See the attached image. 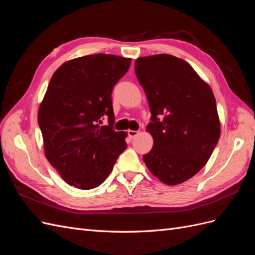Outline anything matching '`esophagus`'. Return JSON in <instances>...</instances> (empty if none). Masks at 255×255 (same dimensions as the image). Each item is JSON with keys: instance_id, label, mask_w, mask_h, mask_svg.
<instances>
[{"instance_id": "1", "label": "esophagus", "mask_w": 255, "mask_h": 255, "mask_svg": "<svg viewBox=\"0 0 255 255\" xmlns=\"http://www.w3.org/2000/svg\"><path fill=\"white\" fill-rule=\"evenodd\" d=\"M128 137L132 138V139H133L134 137H136L138 134H139V132H138V130H132V129H129L128 132Z\"/></svg>"}]
</instances>
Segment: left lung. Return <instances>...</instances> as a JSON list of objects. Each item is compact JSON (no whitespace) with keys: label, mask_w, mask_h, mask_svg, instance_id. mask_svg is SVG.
Listing matches in <instances>:
<instances>
[{"label":"left lung","mask_w":255,"mask_h":255,"mask_svg":"<svg viewBox=\"0 0 255 255\" xmlns=\"http://www.w3.org/2000/svg\"><path fill=\"white\" fill-rule=\"evenodd\" d=\"M135 73L152 114L146 132L153 146L143 161L163 183L181 184L205 166L220 137L213 90L188 63L169 54L137 58Z\"/></svg>","instance_id":"obj_1"}]
</instances>
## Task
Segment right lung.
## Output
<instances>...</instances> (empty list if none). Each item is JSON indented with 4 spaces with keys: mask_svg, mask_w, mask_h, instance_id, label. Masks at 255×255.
Returning <instances> with one entry per match:
<instances>
[{
    "mask_svg": "<svg viewBox=\"0 0 255 255\" xmlns=\"http://www.w3.org/2000/svg\"><path fill=\"white\" fill-rule=\"evenodd\" d=\"M130 58L94 54L68 60L54 72L38 110L44 155L69 185L92 189L112 172L127 149L126 132H116L112 91ZM103 115L110 126H99Z\"/></svg>",
    "mask_w": 255,
    "mask_h": 255,
    "instance_id": "add662e5",
    "label": "right lung"
}]
</instances>
